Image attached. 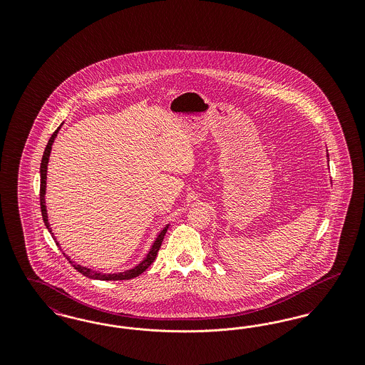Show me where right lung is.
<instances>
[{
  "label": "right lung",
  "mask_w": 365,
  "mask_h": 365,
  "mask_svg": "<svg viewBox=\"0 0 365 365\" xmlns=\"http://www.w3.org/2000/svg\"><path fill=\"white\" fill-rule=\"evenodd\" d=\"M60 127L53 133L52 137L49 139L46 148H45V152H43V156H42V161H41V189H39V202H41V212H42V217H43V223L46 228L49 230V232H52V228L49 227V222H48V215H46V207H45V192H46V171H48V161H49V156H51V150H52L53 140L57 137V133H58ZM167 228L168 226L164 227V230L158 234V237L156 238V241L153 243L152 249L149 250L146 259L142 261L140 264H138L137 267H134L133 269H128V271H124V272H119V274H112V275H106V274H101V272H96L93 269H88L86 267H82L76 262L70 260V257H67V260L70 261L72 264V267L81 272L82 275H85L87 278L97 279V280H128V279L137 278L142 272H145L149 265L156 260L157 253H158V249L163 243L164 240V235L167 232ZM58 245V243H57Z\"/></svg>",
  "instance_id": "right-lung-1"
}]
</instances>
